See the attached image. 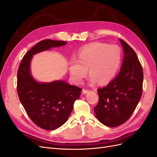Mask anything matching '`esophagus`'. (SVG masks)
<instances>
[{
	"instance_id": "esophagus-1",
	"label": "esophagus",
	"mask_w": 157,
	"mask_h": 157,
	"mask_svg": "<svg viewBox=\"0 0 157 157\" xmlns=\"http://www.w3.org/2000/svg\"><path fill=\"white\" fill-rule=\"evenodd\" d=\"M89 92H90V90H86V89H83L82 90V94H86L88 93Z\"/></svg>"
}]
</instances>
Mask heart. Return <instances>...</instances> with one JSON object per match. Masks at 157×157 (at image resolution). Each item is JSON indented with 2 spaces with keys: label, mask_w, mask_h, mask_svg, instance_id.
Segmentation results:
<instances>
[{
  "label": "heart",
  "mask_w": 157,
  "mask_h": 157,
  "mask_svg": "<svg viewBox=\"0 0 157 157\" xmlns=\"http://www.w3.org/2000/svg\"><path fill=\"white\" fill-rule=\"evenodd\" d=\"M121 60L122 51L118 46L94 42L78 51L77 59L70 61V74L76 82L82 83L88 69L90 84H105L116 75Z\"/></svg>",
  "instance_id": "b5f03b06"
}]
</instances>
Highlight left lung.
<instances>
[{"label": "left lung", "instance_id": "8db88e82", "mask_svg": "<svg viewBox=\"0 0 157 157\" xmlns=\"http://www.w3.org/2000/svg\"><path fill=\"white\" fill-rule=\"evenodd\" d=\"M124 58L119 73L105 87L98 89L94 112L99 121L113 128L124 124L134 113L143 92L144 73L134 50L122 39Z\"/></svg>", "mask_w": 157, "mask_h": 157}]
</instances>
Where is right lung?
<instances>
[{"label":"right lung","instance_id":"add662e5","mask_svg":"<svg viewBox=\"0 0 157 157\" xmlns=\"http://www.w3.org/2000/svg\"><path fill=\"white\" fill-rule=\"evenodd\" d=\"M66 44L67 42L50 39L38 42L23 56L17 71L19 99L31 120L47 130H56L67 121L82 89L63 80L37 82L31 74V61L33 55Z\"/></svg>","mask_w":157,"mask_h":157}]
</instances>
